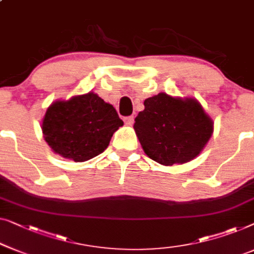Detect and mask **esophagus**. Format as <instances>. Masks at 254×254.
Here are the masks:
<instances>
[{
    "label": "esophagus",
    "mask_w": 254,
    "mask_h": 254,
    "mask_svg": "<svg viewBox=\"0 0 254 254\" xmlns=\"http://www.w3.org/2000/svg\"><path fill=\"white\" fill-rule=\"evenodd\" d=\"M125 124L128 125V126H131V125L134 124V117L133 116H129V117H126V118L124 119Z\"/></svg>",
    "instance_id": "1"
}]
</instances>
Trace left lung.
<instances>
[{"label": "left lung", "instance_id": "1", "mask_svg": "<svg viewBox=\"0 0 254 254\" xmlns=\"http://www.w3.org/2000/svg\"><path fill=\"white\" fill-rule=\"evenodd\" d=\"M134 129L148 157L172 166L200 153L212 136L213 121L196 100L160 93L144 101Z\"/></svg>", "mask_w": 254, "mask_h": 254}]
</instances>
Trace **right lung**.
Segmentation results:
<instances>
[{
	"label": "right lung",
	"instance_id": "obj_1",
	"mask_svg": "<svg viewBox=\"0 0 254 254\" xmlns=\"http://www.w3.org/2000/svg\"><path fill=\"white\" fill-rule=\"evenodd\" d=\"M123 125L111 104L88 93L51 104L43 118L42 133L56 153L86 161L104 151L113 133Z\"/></svg>",
	"mask_w": 254,
	"mask_h": 254
}]
</instances>
